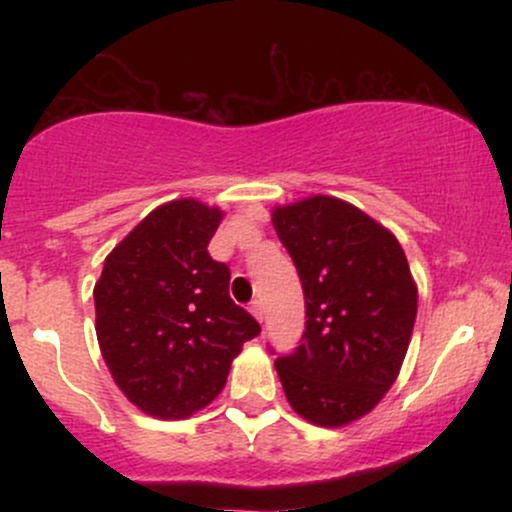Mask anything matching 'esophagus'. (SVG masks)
Segmentation results:
<instances>
[{
  "label": "esophagus",
  "mask_w": 512,
  "mask_h": 512,
  "mask_svg": "<svg viewBox=\"0 0 512 512\" xmlns=\"http://www.w3.org/2000/svg\"><path fill=\"white\" fill-rule=\"evenodd\" d=\"M250 313L255 315L257 320H260V322L264 320V308H262V303H260V301H252V303H250Z\"/></svg>",
  "instance_id": "obj_1"
}]
</instances>
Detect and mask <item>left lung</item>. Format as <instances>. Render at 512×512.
<instances>
[{"mask_svg": "<svg viewBox=\"0 0 512 512\" xmlns=\"http://www.w3.org/2000/svg\"><path fill=\"white\" fill-rule=\"evenodd\" d=\"M303 284L301 346L276 358L296 414L337 428L397 380L416 320V284L397 238L354 204L315 195L272 214Z\"/></svg>", "mask_w": 512, "mask_h": 512, "instance_id": "1", "label": "left lung"}]
</instances>
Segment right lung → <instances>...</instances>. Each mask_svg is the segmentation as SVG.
<instances>
[{"instance_id": "right-lung-1", "label": "right lung", "mask_w": 512, "mask_h": 512, "mask_svg": "<svg viewBox=\"0 0 512 512\" xmlns=\"http://www.w3.org/2000/svg\"><path fill=\"white\" fill-rule=\"evenodd\" d=\"M219 207L175 199L105 257L93 289L96 334L113 380L156 419H187L226 385L260 322L228 296L231 269L211 260Z\"/></svg>"}]
</instances>
